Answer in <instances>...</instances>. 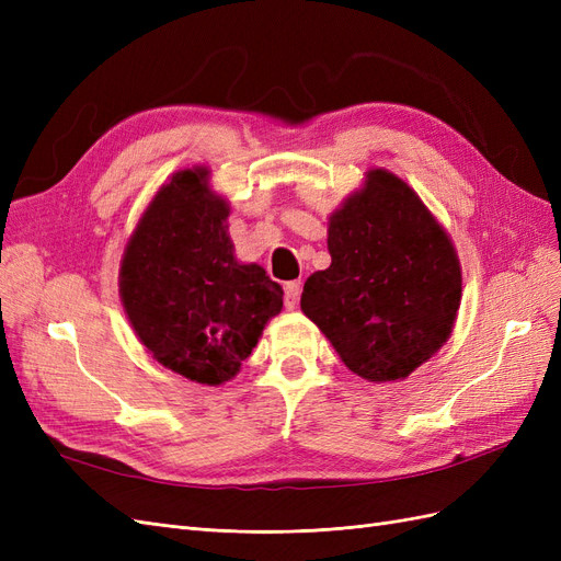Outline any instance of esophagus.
<instances>
[{"label": "esophagus", "instance_id": "esophagus-1", "mask_svg": "<svg viewBox=\"0 0 561 561\" xmlns=\"http://www.w3.org/2000/svg\"><path fill=\"white\" fill-rule=\"evenodd\" d=\"M299 295H301V283L299 280H290L285 285V309H297L299 304Z\"/></svg>", "mask_w": 561, "mask_h": 561}]
</instances>
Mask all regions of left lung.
<instances>
[{
    "label": "left lung",
    "instance_id": "obj_1",
    "mask_svg": "<svg viewBox=\"0 0 561 561\" xmlns=\"http://www.w3.org/2000/svg\"><path fill=\"white\" fill-rule=\"evenodd\" d=\"M332 264L304 283L301 311L367 381H400L451 336L463 278L447 229L410 184L369 168L328 219Z\"/></svg>",
    "mask_w": 561,
    "mask_h": 561
}]
</instances>
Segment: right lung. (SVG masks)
I'll list each match as a JSON object with an SVG mask.
<instances>
[{"mask_svg":"<svg viewBox=\"0 0 561 561\" xmlns=\"http://www.w3.org/2000/svg\"><path fill=\"white\" fill-rule=\"evenodd\" d=\"M229 213L208 165L182 168L147 203L118 266L135 336L157 363L203 386L239 375L283 309V287L236 260Z\"/></svg>","mask_w":561,"mask_h":561,"instance_id":"obj_1","label":"right lung"}]
</instances>
